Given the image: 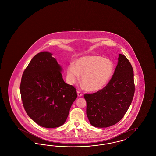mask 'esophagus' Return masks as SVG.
<instances>
[{
    "mask_svg": "<svg viewBox=\"0 0 156 156\" xmlns=\"http://www.w3.org/2000/svg\"><path fill=\"white\" fill-rule=\"evenodd\" d=\"M77 95H78V97H81L83 95H82V93H81L80 91H77Z\"/></svg>",
    "mask_w": 156,
    "mask_h": 156,
    "instance_id": "1",
    "label": "esophagus"
}]
</instances>
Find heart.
<instances>
[{
  "label": "heart",
  "instance_id": "heart-1",
  "mask_svg": "<svg viewBox=\"0 0 156 156\" xmlns=\"http://www.w3.org/2000/svg\"><path fill=\"white\" fill-rule=\"evenodd\" d=\"M113 70V64L109 58L97 55L84 56L76 59L75 66L70 64L68 67L67 81L73 84L82 76V83L86 90L96 92L108 83Z\"/></svg>",
  "mask_w": 156,
  "mask_h": 156
}]
</instances>
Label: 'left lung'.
<instances>
[{
  "label": "left lung",
  "mask_w": 156,
  "mask_h": 156,
  "mask_svg": "<svg viewBox=\"0 0 156 156\" xmlns=\"http://www.w3.org/2000/svg\"><path fill=\"white\" fill-rule=\"evenodd\" d=\"M133 69L126 57L119 54L118 62L110 81L97 92L84 95L87 115L96 127H108L122 119L134 94Z\"/></svg>",
  "instance_id": "8db88e82"
}]
</instances>
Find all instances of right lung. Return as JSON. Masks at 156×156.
<instances>
[{"mask_svg": "<svg viewBox=\"0 0 156 156\" xmlns=\"http://www.w3.org/2000/svg\"><path fill=\"white\" fill-rule=\"evenodd\" d=\"M52 55L46 51L36 54L24 71L20 86L27 114L46 128L62 125L77 97L74 87L64 81L62 68Z\"/></svg>", "mask_w": 156, "mask_h": 156, "instance_id": "1", "label": "right lung"}]
</instances>
